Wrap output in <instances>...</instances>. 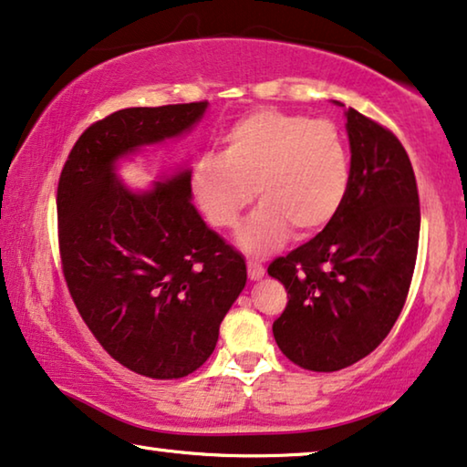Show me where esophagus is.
<instances>
[{
  "label": "esophagus",
  "mask_w": 467,
  "mask_h": 467,
  "mask_svg": "<svg viewBox=\"0 0 467 467\" xmlns=\"http://www.w3.org/2000/svg\"><path fill=\"white\" fill-rule=\"evenodd\" d=\"M247 273L252 281H260V278L266 275V270H264L260 262H247Z\"/></svg>",
  "instance_id": "obj_1"
}]
</instances>
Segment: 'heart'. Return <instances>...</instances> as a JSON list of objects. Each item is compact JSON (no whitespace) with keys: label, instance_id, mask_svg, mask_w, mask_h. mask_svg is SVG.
I'll use <instances>...</instances> for the list:
<instances>
[{"label":"heart","instance_id":"obj_1","mask_svg":"<svg viewBox=\"0 0 467 467\" xmlns=\"http://www.w3.org/2000/svg\"><path fill=\"white\" fill-rule=\"evenodd\" d=\"M350 186V155L337 125L327 119L257 109L236 119L222 138V155L192 167L191 191L213 228H233L252 205L257 212L239 231L252 255L294 233L315 239L333 224Z\"/></svg>","mask_w":467,"mask_h":467}]
</instances>
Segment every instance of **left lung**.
Masks as SVG:
<instances>
[{
    "mask_svg": "<svg viewBox=\"0 0 467 467\" xmlns=\"http://www.w3.org/2000/svg\"><path fill=\"white\" fill-rule=\"evenodd\" d=\"M344 115L350 186L342 210L325 233L268 266L289 297L273 325L278 348L291 363L323 373L354 365L384 342L405 306L420 243V194L407 150L358 110Z\"/></svg>",
    "mask_w": 467,
    "mask_h": 467,
    "instance_id": "left-lung-1",
    "label": "left lung"
}]
</instances>
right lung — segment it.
I'll return each mask as SVG.
<instances>
[{"mask_svg":"<svg viewBox=\"0 0 467 467\" xmlns=\"http://www.w3.org/2000/svg\"><path fill=\"white\" fill-rule=\"evenodd\" d=\"M207 102L134 107L96 121L62 167V273L94 337L130 371L184 378L212 357L247 266L191 203V170L149 191L117 178V161L191 131Z\"/></svg>","mask_w":467,"mask_h":467,"instance_id":"obj_1","label":"right lung"}]
</instances>
